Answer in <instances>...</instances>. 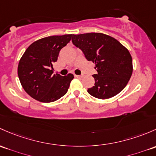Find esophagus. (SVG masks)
Wrapping results in <instances>:
<instances>
[{
    "mask_svg": "<svg viewBox=\"0 0 156 156\" xmlns=\"http://www.w3.org/2000/svg\"><path fill=\"white\" fill-rule=\"evenodd\" d=\"M75 76L76 77V78H83V75H75Z\"/></svg>",
    "mask_w": 156,
    "mask_h": 156,
    "instance_id": "esophagus-1",
    "label": "esophagus"
}]
</instances>
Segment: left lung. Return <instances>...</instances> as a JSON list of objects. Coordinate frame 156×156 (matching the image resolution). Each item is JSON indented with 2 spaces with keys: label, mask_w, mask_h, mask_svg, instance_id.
<instances>
[{
  "label": "left lung",
  "mask_w": 156,
  "mask_h": 156,
  "mask_svg": "<svg viewBox=\"0 0 156 156\" xmlns=\"http://www.w3.org/2000/svg\"><path fill=\"white\" fill-rule=\"evenodd\" d=\"M73 43L83 51L88 61L95 63L97 74L89 94L106 99L120 93L132 76V58L129 50L117 39L101 33L73 35Z\"/></svg>",
  "instance_id": "left-lung-1"
}]
</instances>
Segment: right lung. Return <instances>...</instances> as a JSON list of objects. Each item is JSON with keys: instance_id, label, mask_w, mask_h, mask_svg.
Returning <instances> with one entry per match:
<instances>
[{"instance_id": "add662e5", "label": "right lung", "mask_w": 156, "mask_h": 156, "mask_svg": "<svg viewBox=\"0 0 156 156\" xmlns=\"http://www.w3.org/2000/svg\"><path fill=\"white\" fill-rule=\"evenodd\" d=\"M73 34L51 36L37 40L26 49L19 60L18 75L26 93L41 102H52L68 91L73 74H54L53 65L61 48L71 40Z\"/></svg>"}]
</instances>
